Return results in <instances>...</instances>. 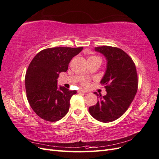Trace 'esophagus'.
Returning a JSON list of instances; mask_svg holds the SVG:
<instances>
[{"label": "esophagus", "instance_id": "obj_1", "mask_svg": "<svg viewBox=\"0 0 159 159\" xmlns=\"http://www.w3.org/2000/svg\"><path fill=\"white\" fill-rule=\"evenodd\" d=\"M79 93H87V91L85 90H83V89H79Z\"/></svg>", "mask_w": 159, "mask_h": 159}]
</instances>
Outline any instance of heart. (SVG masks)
<instances>
[{"label": "heart", "instance_id": "b5f03b06", "mask_svg": "<svg viewBox=\"0 0 159 159\" xmlns=\"http://www.w3.org/2000/svg\"><path fill=\"white\" fill-rule=\"evenodd\" d=\"M95 59H100V58H99V57H98V56H96V55H92V56L89 57L88 60H95ZM100 60H101V59H100ZM84 84H86L85 83H84Z\"/></svg>", "mask_w": 159, "mask_h": 159}]
</instances>
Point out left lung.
I'll return each instance as SVG.
<instances>
[{
	"instance_id": "8db88e82",
	"label": "left lung",
	"mask_w": 159,
	"mask_h": 159,
	"mask_svg": "<svg viewBox=\"0 0 159 159\" xmlns=\"http://www.w3.org/2000/svg\"><path fill=\"white\" fill-rule=\"evenodd\" d=\"M107 61L106 70L100 83L107 93L97 95L99 100L89 107V112L96 120L110 123L119 119L126 112L137 93V71L132 59L124 51L117 47L103 46L95 48Z\"/></svg>"
}]
</instances>
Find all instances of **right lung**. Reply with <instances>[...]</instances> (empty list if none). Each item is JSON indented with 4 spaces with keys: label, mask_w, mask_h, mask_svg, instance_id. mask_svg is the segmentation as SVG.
Returning a JSON list of instances; mask_svg holds the SVG:
<instances>
[{
    "label": "right lung",
    "mask_w": 159,
    "mask_h": 159,
    "mask_svg": "<svg viewBox=\"0 0 159 159\" xmlns=\"http://www.w3.org/2000/svg\"><path fill=\"white\" fill-rule=\"evenodd\" d=\"M83 49L48 48L36 54L30 64L25 76V91L31 108L41 119L55 122L68 113L70 100L76 91L58 87L57 79Z\"/></svg>",
    "instance_id": "obj_1"
}]
</instances>
